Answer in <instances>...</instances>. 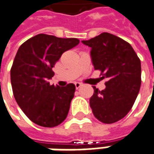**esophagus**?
Instances as JSON below:
<instances>
[{
    "label": "esophagus",
    "instance_id": "esophagus-1",
    "mask_svg": "<svg viewBox=\"0 0 154 154\" xmlns=\"http://www.w3.org/2000/svg\"><path fill=\"white\" fill-rule=\"evenodd\" d=\"M81 86H82V83H80V82H75V87H76L77 89H78Z\"/></svg>",
    "mask_w": 154,
    "mask_h": 154
}]
</instances>
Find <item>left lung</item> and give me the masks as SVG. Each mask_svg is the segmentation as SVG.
<instances>
[{"mask_svg": "<svg viewBox=\"0 0 154 154\" xmlns=\"http://www.w3.org/2000/svg\"><path fill=\"white\" fill-rule=\"evenodd\" d=\"M91 48L94 70L106 78V88H94L89 105L94 117L104 124H112L128 114L135 103L141 83L140 60L130 43L107 32L82 41Z\"/></svg>", "mask_w": 154, "mask_h": 154, "instance_id": "left-lung-1", "label": "left lung"}]
</instances>
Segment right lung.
<instances>
[{"label": "right lung", "mask_w": 154, "mask_h": 154, "mask_svg": "<svg viewBox=\"0 0 154 154\" xmlns=\"http://www.w3.org/2000/svg\"><path fill=\"white\" fill-rule=\"evenodd\" d=\"M79 43L77 38L39 34L19 47L11 68L14 98L35 125L52 128L66 119L76 87L50 85L53 67L62 54Z\"/></svg>", "instance_id": "right-lung-1"}]
</instances>
